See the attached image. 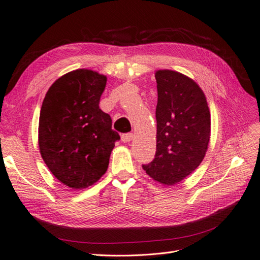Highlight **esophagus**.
<instances>
[{"mask_svg": "<svg viewBox=\"0 0 260 260\" xmlns=\"http://www.w3.org/2000/svg\"><path fill=\"white\" fill-rule=\"evenodd\" d=\"M133 139V133H124V135H121V141L123 143H128Z\"/></svg>", "mask_w": 260, "mask_h": 260, "instance_id": "34e87169", "label": "esophagus"}]
</instances>
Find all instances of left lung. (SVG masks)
<instances>
[{
  "mask_svg": "<svg viewBox=\"0 0 260 260\" xmlns=\"http://www.w3.org/2000/svg\"><path fill=\"white\" fill-rule=\"evenodd\" d=\"M156 154L146 174L164 185L179 183L198 168L210 139L206 96L190 77L169 69L155 72Z\"/></svg>",
  "mask_w": 260,
  "mask_h": 260,
  "instance_id": "left-lung-1",
  "label": "left lung"
}]
</instances>
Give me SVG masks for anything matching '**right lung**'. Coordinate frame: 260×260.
Instances as JSON below:
<instances>
[{
  "label": "right lung",
  "mask_w": 260,
  "mask_h": 260,
  "mask_svg": "<svg viewBox=\"0 0 260 260\" xmlns=\"http://www.w3.org/2000/svg\"><path fill=\"white\" fill-rule=\"evenodd\" d=\"M107 77L91 69L61 76L45 94L39 119V148L59 182L75 190L103 176L115 142L112 118L100 109Z\"/></svg>",
  "instance_id": "obj_1"
}]
</instances>
